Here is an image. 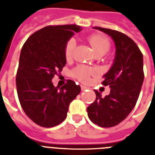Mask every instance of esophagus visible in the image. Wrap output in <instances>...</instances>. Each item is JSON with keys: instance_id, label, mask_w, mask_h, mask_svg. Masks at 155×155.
I'll return each mask as SVG.
<instances>
[{"instance_id": "obj_1", "label": "esophagus", "mask_w": 155, "mask_h": 155, "mask_svg": "<svg viewBox=\"0 0 155 155\" xmlns=\"http://www.w3.org/2000/svg\"><path fill=\"white\" fill-rule=\"evenodd\" d=\"M87 89H88V87H87L84 86V85H81V90H82V91L87 90Z\"/></svg>"}]
</instances>
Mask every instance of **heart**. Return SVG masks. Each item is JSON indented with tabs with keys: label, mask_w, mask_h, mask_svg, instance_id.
<instances>
[{
	"label": "heart",
	"mask_w": 155,
	"mask_h": 155,
	"mask_svg": "<svg viewBox=\"0 0 155 155\" xmlns=\"http://www.w3.org/2000/svg\"><path fill=\"white\" fill-rule=\"evenodd\" d=\"M89 44L93 49L94 53L96 56H104L110 50V43L108 39L105 36L94 34L91 35L87 39ZM75 47V41L74 39L69 40L65 46V56L67 59H70L72 56L74 48ZM71 74L78 80L82 82H87L89 80L91 75L95 74V71L91 68H89L85 66H78L74 68L71 71Z\"/></svg>",
	"instance_id": "b5f03b06"
}]
</instances>
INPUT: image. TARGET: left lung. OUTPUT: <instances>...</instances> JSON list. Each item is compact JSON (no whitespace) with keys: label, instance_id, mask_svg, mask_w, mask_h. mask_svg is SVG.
Instances as JSON below:
<instances>
[{"label":"left lung","instance_id":"left-lung-1","mask_svg":"<svg viewBox=\"0 0 155 155\" xmlns=\"http://www.w3.org/2000/svg\"><path fill=\"white\" fill-rule=\"evenodd\" d=\"M94 28L111 37L115 56L102 83L110 87V94L102 97L95 90L96 99L87 110L92 123L102 127H111L124 120L136 104L144 80L143 56L134 41L125 34L100 27Z\"/></svg>","mask_w":155,"mask_h":155}]
</instances>
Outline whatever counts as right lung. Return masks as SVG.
<instances>
[{
    "instance_id": "right-lung-1",
    "label": "right lung",
    "mask_w": 155,
    "mask_h": 155,
    "mask_svg": "<svg viewBox=\"0 0 155 155\" xmlns=\"http://www.w3.org/2000/svg\"><path fill=\"white\" fill-rule=\"evenodd\" d=\"M75 25L47 26L34 32L21 49L16 77L19 101L28 117L37 125L52 127L67 117L69 104L80 92V86L68 80L55 87L51 80L66 64L65 46Z\"/></svg>"
}]
</instances>
